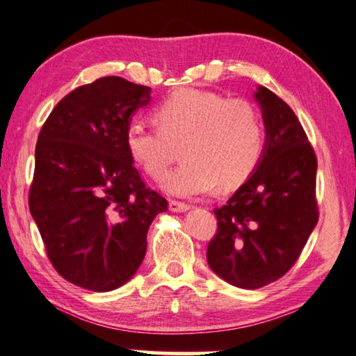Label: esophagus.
<instances>
[{
  "instance_id": "obj_1",
  "label": "esophagus",
  "mask_w": 356,
  "mask_h": 356,
  "mask_svg": "<svg viewBox=\"0 0 356 356\" xmlns=\"http://www.w3.org/2000/svg\"><path fill=\"white\" fill-rule=\"evenodd\" d=\"M169 209H170L172 212H186V211L191 209V206L186 204V203H181V201L172 200L170 203H169Z\"/></svg>"
}]
</instances>
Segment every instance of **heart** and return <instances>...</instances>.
<instances>
[{
	"mask_svg": "<svg viewBox=\"0 0 356 356\" xmlns=\"http://www.w3.org/2000/svg\"><path fill=\"white\" fill-rule=\"evenodd\" d=\"M153 118L159 129L145 120L127 125L125 147L147 175L161 179L173 161V144L183 140L184 161L163 183V191L173 197L203 195L217 183L223 189L236 187L264 153V124L243 99L181 88L155 106Z\"/></svg>",
	"mask_w": 356,
	"mask_h": 356,
	"instance_id": "obj_1",
	"label": "heart"
}]
</instances>
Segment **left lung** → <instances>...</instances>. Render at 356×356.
I'll use <instances>...</instances> for the list:
<instances>
[{
	"label": "left lung",
	"instance_id": "left-lung-1",
	"mask_svg": "<svg viewBox=\"0 0 356 356\" xmlns=\"http://www.w3.org/2000/svg\"><path fill=\"white\" fill-rule=\"evenodd\" d=\"M265 125L254 172L216 212L207 264L234 286L256 290L284 276L318 223V161L302 125L282 99L257 86Z\"/></svg>",
	"mask_w": 356,
	"mask_h": 356
}]
</instances>
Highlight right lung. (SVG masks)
<instances>
[{
    "instance_id": "right-lung-1",
    "label": "right lung",
    "mask_w": 356,
    "mask_h": 356,
    "mask_svg": "<svg viewBox=\"0 0 356 356\" xmlns=\"http://www.w3.org/2000/svg\"><path fill=\"white\" fill-rule=\"evenodd\" d=\"M150 92L122 77H100L60 100L38 135L31 216L57 273L86 290L129 282L153 218L167 211L125 147L127 125L150 104Z\"/></svg>"
}]
</instances>
